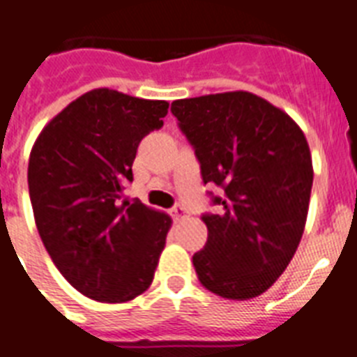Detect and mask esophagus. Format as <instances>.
Masks as SVG:
<instances>
[{
    "instance_id": "esophagus-1",
    "label": "esophagus",
    "mask_w": 357,
    "mask_h": 357,
    "mask_svg": "<svg viewBox=\"0 0 357 357\" xmlns=\"http://www.w3.org/2000/svg\"><path fill=\"white\" fill-rule=\"evenodd\" d=\"M170 212H172V218H174V220H176V221L183 220L185 215H187V211H185V208H183V206H181V205H176Z\"/></svg>"
}]
</instances>
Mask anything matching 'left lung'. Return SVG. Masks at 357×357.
I'll return each instance as SVG.
<instances>
[{
	"label": "left lung",
	"instance_id": "1",
	"mask_svg": "<svg viewBox=\"0 0 357 357\" xmlns=\"http://www.w3.org/2000/svg\"><path fill=\"white\" fill-rule=\"evenodd\" d=\"M194 146L203 183L220 214H203L205 248L192 256L197 280L227 299L271 289L296 254L312 190V155L298 123L252 92L176 100L170 107Z\"/></svg>",
	"mask_w": 357,
	"mask_h": 357
}]
</instances>
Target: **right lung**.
Masks as SVG:
<instances>
[{"label":"right lung","instance_id":"right-lung-1","mask_svg":"<svg viewBox=\"0 0 357 357\" xmlns=\"http://www.w3.org/2000/svg\"><path fill=\"white\" fill-rule=\"evenodd\" d=\"M167 112V101L94 89L50 119L32 146L36 227L54 265L86 298L125 303L154 280L172 220L123 199V188L137 145Z\"/></svg>","mask_w":357,"mask_h":357}]
</instances>
